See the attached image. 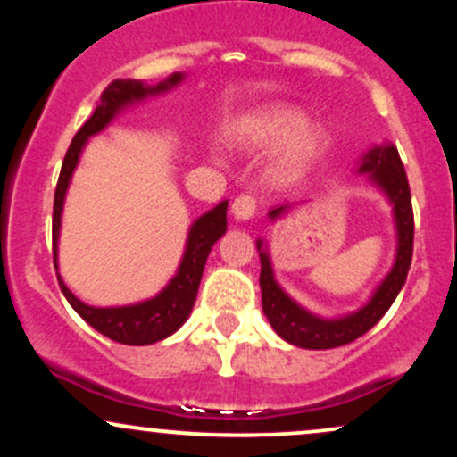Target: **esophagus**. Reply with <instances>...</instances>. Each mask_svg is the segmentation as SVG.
Masks as SVG:
<instances>
[{"instance_id":"1","label":"esophagus","mask_w":457,"mask_h":457,"mask_svg":"<svg viewBox=\"0 0 457 457\" xmlns=\"http://www.w3.org/2000/svg\"><path fill=\"white\" fill-rule=\"evenodd\" d=\"M232 212L236 219H240V221L251 219L255 212H258V199L253 195H238L232 204Z\"/></svg>"}]
</instances>
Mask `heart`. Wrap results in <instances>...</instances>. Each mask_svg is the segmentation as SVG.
Returning <instances> with one entry per match:
<instances>
[{
	"instance_id": "b5f03b06",
	"label": "heart",
	"mask_w": 457,
	"mask_h": 457,
	"mask_svg": "<svg viewBox=\"0 0 457 457\" xmlns=\"http://www.w3.org/2000/svg\"><path fill=\"white\" fill-rule=\"evenodd\" d=\"M305 127L307 115L301 109L290 107V104H270L246 120V135L258 145H279L296 137L283 162L286 174H292L316 154L324 141L320 130H305Z\"/></svg>"
}]
</instances>
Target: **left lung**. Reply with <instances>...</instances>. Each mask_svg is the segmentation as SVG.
Listing matches in <instances>:
<instances>
[{
  "label": "left lung",
  "mask_w": 457,
  "mask_h": 457,
  "mask_svg": "<svg viewBox=\"0 0 457 457\" xmlns=\"http://www.w3.org/2000/svg\"><path fill=\"white\" fill-rule=\"evenodd\" d=\"M361 171H370L371 180L378 185L393 202V212H395L397 223V258L395 264L382 286L371 296V301L353 313V316L342 320H320L305 309H301L295 301H290L272 277L270 260L264 251H260V287H262V305L269 318L270 327L281 335L286 342L301 345L309 350H327L337 348V345L350 344L365 335L378 320L385 316L386 309L393 305L395 296L400 295L403 281H406L408 269L412 260V243H414V214L411 202V187H408L406 171H403L402 159L397 154L395 145L386 148H376L363 159ZM283 208L270 211L275 219L281 214ZM258 243V249H260Z\"/></svg>",
  "instance_id": "8db88e82"
}]
</instances>
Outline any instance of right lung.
<instances>
[{
	"instance_id": "1",
	"label": "right lung",
	"mask_w": 457,
	"mask_h": 457,
	"mask_svg": "<svg viewBox=\"0 0 457 457\" xmlns=\"http://www.w3.org/2000/svg\"><path fill=\"white\" fill-rule=\"evenodd\" d=\"M182 75L176 72L167 81L159 83L154 87H145L144 83L135 81V79H113L104 92L101 94V103L96 104L94 113L90 115L86 124L77 130V135L72 137L71 145H68L64 162H62L60 178H57L55 187V199H54V264L57 269V234H60V214L62 206H64V195L68 182H71L72 170L77 167L79 154H81L83 144L90 135L98 133L112 122V118L124 104L139 101V98L148 96V94L165 92L171 86L180 83ZM228 229V202H221L217 208H212L211 212H206L204 217H199L193 223L191 232H188V243L185 258H182L178 275L171 279L170 286L161 292L159 296L150 298V301L139 303V305L130 307H90L86 303H81L72 295L71 290L64 286L62 277L57 275L62 292H64L66 301L71 303L72 309L86 320L90 327H94L98 333H103L104 337L113 339L118 344H129V345H145L161 342V339L170 337L174 330H178L185 324V320L191 313L193 303H195L199 281H202L204 264H206L208 253H211L212 245Z\"/></svg>"
}]
</instances>
